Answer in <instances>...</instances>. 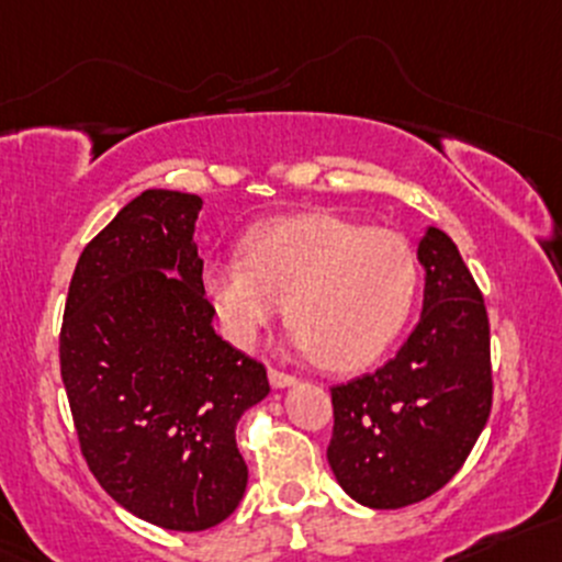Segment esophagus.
Returning a JSON list of instances; mask_svg holds the SVG:
<instances>
[{
	"label": "esophagus",
	"instance_id": "esophagus-1",
	"mask_svg": "<svg viewBox=\"0 0 562 562\" xmlns=\"http://www.w3.org/2000/svg\"><path fill=\"white\" fill-rule=\"evenodd\" d=\"M269 381H271V386H274V390H285V386H293L295 384V375L293 373H285V371H277V368H271Z\"/></svg>",
	"mask_w": 562,
	"mask_h": 562
}]
</instances>
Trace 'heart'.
Returning a JSON list of instances; mask_svg holds the SVG:
<instances>
[{
    "mask_svg": "<svg viewBox=\"0 0 562 562\" xmlns=\"http://www.w3.org/2000/svg\"><path fill=\"white\" fill-rule=\"evenodd\" d=\"M226 336L250 347L288 306L295 347L333 371L373 362L394 341L416 299L418 263L408 239L333 213L258 226L243 256L202 271Z\"/></svg>",
    "mask_w": 562,
    "mask_h": 562,
    "instance_id": "b5f03b06",
    "label": "heart"
}]
</instances>
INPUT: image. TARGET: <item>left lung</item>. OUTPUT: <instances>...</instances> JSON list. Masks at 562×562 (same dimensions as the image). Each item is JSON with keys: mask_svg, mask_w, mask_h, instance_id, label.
Returning <instances> with one entry per match:
<instances>
[{"mask_svg": "<svg viewBox=\"0 0 562 562\" xmlns=\"http://www.w3.org/2000/svg\"><path fill=\"white\" fill-rule=\"evenodd\" d=\"M422 319L403 349L333 397L328 464L355 502L400 509L437 493L467 461L491 416V325L456 243L427 229Z\"/></svg>", "mask_w": 562, "mask_h": 562, "instance_id": "8db88e82", "label": "left lung"}]
</instances>
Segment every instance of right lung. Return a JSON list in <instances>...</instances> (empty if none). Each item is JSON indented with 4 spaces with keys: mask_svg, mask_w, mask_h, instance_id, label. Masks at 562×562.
<instances>
[{
    "mask_svg": "<svg viewBox=\"0 0 562 562\" xmlns=\"http://www.w3.org/2000/svg\"><path fill=\"white\" fill-rule=\"evenodd\" d=\"M202 200L149 189L90 239L60 325V379L101 488L151 526L205 531L243 502L239 416L267 368L215 336L191 239Z\"/></svg>",
    "mask_w": 562,
    "mask_h": 562,
    "instance_id": "1",
    "label": "right lung"
}]
</instances>
